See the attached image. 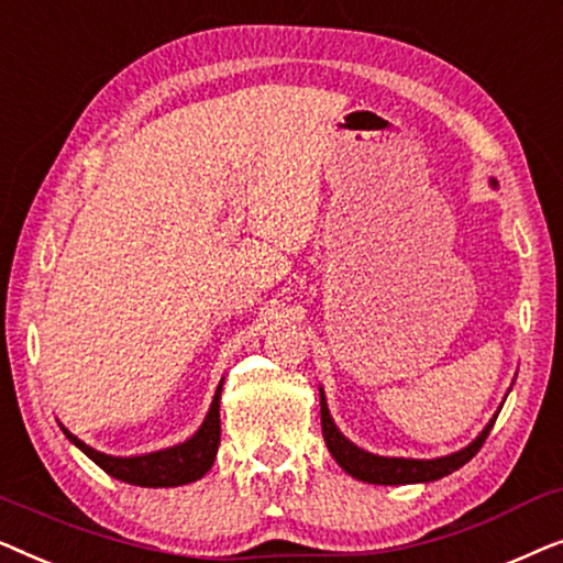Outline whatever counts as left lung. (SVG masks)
<instances>
[{
    "label": "left lung",
    "mask_w": 563,
    "mask_h": 563,
    "mask_svg": "<svg viewBox=\"0 0 563 563\" xmlns=\"http://www.w3.org/2000/svg\"><path fill=\"white\" fill-rule=\"evenodd\" d=\"M492 184L497 187V181H492ZM495 420H497V415L489 420V426L466 445V449L451 453V456H441V459L376 456V453H368L364 449H358V445H353L349 438H345L341 430L335 428V422L328 412L325 395H322V389H320V422H322V438H325L328 451L333 453L338 466L345 468L351 476H356V479L368 482V484H418V482L443 479V476L453 474L456 468L464 466L466 461H472L476 456V451H479L484 441H487Z\"/></svg>",
    "instance_id": "left-lung-1"
}]
</instances>
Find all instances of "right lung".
<instances>
[{
    "mask_svg": "<svg viewBox=\"0 0 563 563\" xmlns=\"http://www.w3.org/2000/svg\"><path fill=\"white\" fill-rule=\"evenodd\" d=\"M220 391H214V399L210 405V412L195 435L189 441L179 445H172V449L143 453V456H107V453H99L79 441L74 433L60 426L68 441H71L76 449H81L87 456L95 461V464L107 472L114 479L135 484V487H179V484H189L202 479V476L210 472L214 464V456H218L220 445Z\"/></svg>",
    "mask_w": 563,
    "mask_h": 563,
    "instance_id": "add662e5",
    "label": "right lung"
}]
</instances>
